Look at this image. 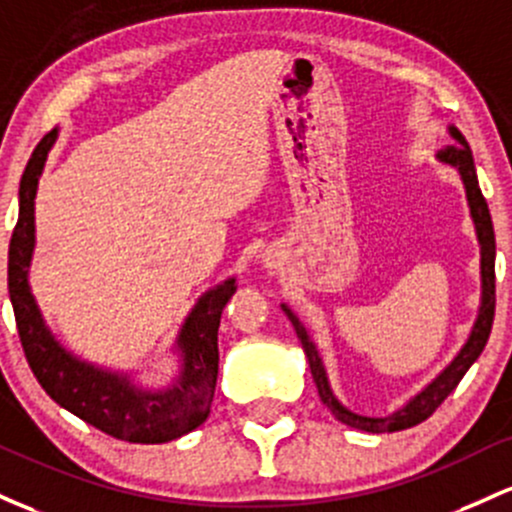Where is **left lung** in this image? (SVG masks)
<instances>
[{
	"instance_id": "1",
	"label": "left lung",
	"mask_w": 512,
	"mask_h": 512,
	"mask_svg": "<svg viewBox=\"0 0 512 512\" xmlns=\"http://www.w3.org/2000/svg\"><path fill=\"white\" fill-rule=\"evenodd\" d=\"M450 135L455 137V145H447L445 149H440L438 159L440 162L455 166L462 176L464 188H467V200H469V210H472L474 217V227H476V237H479L481 244V307H479V319H476L472 336L467 338L464 348L459 350L457 358L452 360L445 370L435 377L433 382L423 389L421 394H416L404 409L394 411L392 416L384 418H367V416H358V413L348 411L346 406H341V401L336 399L329 387V380H326V370L321 365V358L317 353V346L309 338L307 329L302 326V321L290 312V309L283 304V312L287 314V319L292 321L295 326L297 338H300L304 353H307L309 360V370H312L314 382H317L319 396L326 406H329L333 416L338 418L341 423H346L350 428L365 430V433H396V430H406L418 426V423L426 421L428 416H433V411L438 409L442 401L450 396L452 389L457 387L459 380L467 375L469 367L474 365V360L479 358L481 350H484L488 333H491V324H493V312H496V237H493V222H491V212H488L486 198L481 195L479 188V179H476V169H474V157L472 149H469V142L464 140V135L457 128H450Z\"/></svg>"
}]
</instances>
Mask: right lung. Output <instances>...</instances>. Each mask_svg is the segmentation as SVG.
<instances>
[{"instance_id": "add662e5", "label": "right lung", "mask_w": 512, "mask_h": 512, "mask_svg": "<svg viewBox=\"0 0 512 512\" xmlns=\"http://www.w3.org/2000/svg\"><path fill=\"white\" fill-rule=\"evenodd\" d=\"M55 137L57 130H50L28 159L19 188V222L9 244V297L28 365L50 399L111 438L145 445L181 438L210 413L220 367L217 329L222 309L237 292V285L229 278L195 304L179 336L183 370L164 392L137 389L128 375L101 370L67 353L45 326L28 287V266L36 244L33 200Z\"/></svg>"}]
</instances>
